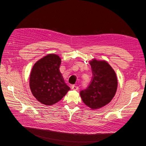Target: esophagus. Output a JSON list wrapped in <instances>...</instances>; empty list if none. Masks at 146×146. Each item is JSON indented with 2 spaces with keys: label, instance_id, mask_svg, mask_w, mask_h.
Instances as JSON below:
<instances>
[{
  "label": "esophagus",
  "instance_id": "1",
  "mask_svg": "<svg viewBox=\"0 0 146 146\" xmlns=\"http://www.w3.org/2000/svg\"><path fill=\"white\" fill-rule=\"evenodd\" d=\"M72 89L73 90H78L79 89V87L77 86V85H73L72 86Z\"/></svg>",
  "mask_w": 146,
  "mask_h": 146
}]
</instances>
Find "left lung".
<instances>
[{"mask_svg": "<svg viewBox=\"0 0 146 146\" xmlns=\"http://www.w3.org/2000/svg\"><path fill=\"white\" fill-rule=\"evenodd\" d=\"M93 78L89 86L80 91L83 102L92 110L111 102L115 95L118 82L115 72L105 61H90Z\"/></svg>", "mask_w": 146, "mask_h": 146, "instance_id": "left-lung-1", "label": "left lung"}]
</instances>
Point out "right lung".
Returning <instances> with one entry per match:
<instances>
[{"label":"right lung","mask_w":146,"mask_h":146,"mask_svg":"<svg viewBox=\"0 0 146 146\" xmlns=\"http://www.w3.org/2000/svg\"><path fill=\"white\" fill-rule=\"evenodd\" d=\"M61 58L50 54L38 60L31 72L29 86L37 100L46 105L60 101L70 90L59 71Z\"/></svg>","instance_id":"right-lung-1"}]
</instances>
